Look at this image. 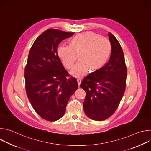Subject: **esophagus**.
<instances>
[{
    "label": "esophagus",
    "mask_w": 151,
    "mask_h": 151,
    "mask_svg": "<svg viewBox=\"0 0 151 151\" xmlns=\"http://www.w3.org/2000/svg\"><path fill=\"white\" fill-rule=\"evenodd\" d=\"M77 82H78V85H80V84H81V79L78 78V79H77Z\"/></svg>",
    "instance_id": "34e87169"
}]
</instances>
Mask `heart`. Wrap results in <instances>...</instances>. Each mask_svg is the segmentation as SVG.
<instances>
[{"mask_svg":"<svg viewBox=\"0 0 151 151\" xmlns=\"http://www.w3.org/2000/svg\"><path fill=\"white\" fill-rule=\"evenodd\" d=\"M111 44L108 39L93 32H84L76 35L70 45L63 44L57 48V55L64 66L70 69L78 57L79 61L70 73L75 77L87 75L90 69L96 71L109 60Z\"/></svg>","mask_w":151,"mask_h":151,"instance_id":"1","label":"heart"}]
</instances>
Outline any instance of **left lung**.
<instances>
[{"instance_id":"left-lung-1","label":"left lung","mask_w":151,"mask_h":151,"mask_svg":"<svg viewBox=\"0 0 151 151\" xmlns=\"http://www.w3.org/2000/svg\"><path fill=\"white\" fill-rule=\"evenodd\" d=\"M108 36L112 47L109 61L84 78L80 85L86 93L84 112L96 121L105 120L114 114L126 87L127 70L122 49L111 33Z\"/></svg>"}]
</instances>
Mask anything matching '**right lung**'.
<instances>
[{"mask_svg":"<svg viewBox=\"0 0 151 151\" xmlns=\"http://www.w3.org/2000/svg\"><path fill=\"white\" fill-rule=\"evenodd\" d=\"M75 33L50 29L39 36L32 46L25 68L26 91L36 112L55 121L66 112L70 96L78 89L76 79L69 74L57 55V47Z\"/></svg>","mask_w":151,"mask_h":151,"instance_id":"right-lung-1","label":"right lung"}]
</instances>
